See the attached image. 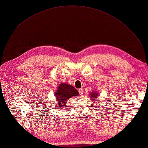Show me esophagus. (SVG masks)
Masks as SVG:
<instances>
[{
    "label": "esophagus",
    "instance_id": "1",
    "mask_svg": "<svg viewBox=\"0 0 148 148\" xmlns=\"http://www.w3.org/2000/svg\"><path fill=\"white\" fill-rule=\"evenodd\" d=\"M78 91H79V94L81 95H83V89H82V88H81V89H78Z\"/></svg>",
    "mask_w": 148,
    "mask_h": 148
}]
</instances>
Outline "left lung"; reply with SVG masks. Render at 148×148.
Returning a JSON list of instances; mask_svg holds the SVG:
<instances>
[{"instance_id": "obj_1", "label": "left lung", "mask_w": 148, "mask_h": 148, "mask_svg": "<svg viewBox=\"0 0 148 148\" xmlns=\"http://www.w3.org/2000/svg\"><path fill=\"white\" fill-rule=\"evenodd\" d=\"M91 95H90V97H91V100L93 101H96L97 99H96V97L98 96L97 95V92H95V91H94L92 93H90ZM95 103H97V102H95Z\"/></svg>"}]
</instances>
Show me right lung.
I'll return each instance as SVG.
<instances>
[{
    "mask_svg": "<svg viewBox=\"0 0 148 148\" xmlns=\"http://www.w3.org/2000/svg\"><path fill=\"white\" fill-rule=\"evenodd\" d=\"M78 95H79V92L73 86L66 83L60 84V86L58 87L57 92H55L56 100L57 101V103H59V106H57L60 105L59 107H64L66 104L67 99L72 96Z\"/></svg>",
    "mask_w": 148,
    "mask_h": 148,
    "instance_id": "right-lung-1",
    "label": "right lung"
}]
</instances>
